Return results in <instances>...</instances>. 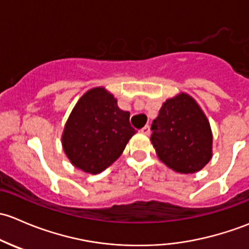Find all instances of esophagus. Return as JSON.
Returning a JSON list of instances; mask_svg holds the SVG:
<instances>
[{"label":"esophagus","mask_w":249,"mask_h":249,"mask_svg":"<svg viewBox=\"0 0 249 249\" xmlns=\"http://www.w3.org/2000/svg\"><path fill=\"white\" fill-rule=\"evenodd\" d=\"M142 133H143V134H146V135H148L151 133V129H150V125L148 124H146L145 127H142Z\"/></svg>","instance_id":"esophagus-1"}]
</instances>
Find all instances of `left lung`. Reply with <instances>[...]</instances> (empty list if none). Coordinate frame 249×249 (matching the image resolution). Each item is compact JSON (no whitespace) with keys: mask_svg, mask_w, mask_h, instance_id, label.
<instances>
[{"mask_svg":"<svg viewBox=\"0 0 249 249\" xmlns=\"http://www.w3.org/2000/svg\"><path fill=\"white\" fill-rule=\"evenodd\" d=\"M158 157L173 170L193 174L212 157V133L206 116L188 94L168 99L151 124Z\"/></svg>","mask_w":249,"mask_h":249,"instance_id":"obj_1","label":"left lung"}]
</instances>
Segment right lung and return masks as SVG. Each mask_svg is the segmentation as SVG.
Listing matches in <instances>:
<instances>
[{
    "label": "right lung",
    "mask_w": 249,
    "mask_h": 249,
    "mask_svg": "<svg viewBox=\"0 0 249 249\" xmlns=\"http://www.w3.org/2000/svg\"><path fill=\"white\" fill-rule=\"evenodd\" d=\"M135 133L129 112L117 107L112 94L97 87L74 107L62 135L63 150L76 168L98 174L121 156Z\"/></svg>",
    "instance_id": "right-lung-1"
}]
</instances>
